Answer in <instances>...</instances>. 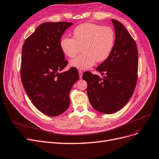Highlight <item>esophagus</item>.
Masks as SVG:
<instances>
[{
  "instance_id": "esophagus-1",
  "label": "esophagus",
  "mask_w": 159,
  "mask_h": 159,
  "mask_svg": "<svg viewBox=\"0 0 159 159\" xmlns=\"http://www.w3.org/2000/svg\"><path fill=\"white\" fill-rule=\"evenodd\" d=\"M79 77L81 79L82 78V71L81 70L79 71Z\"/></svg>"
}]
</instances>
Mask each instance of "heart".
I'll list each match as a JSON object with an SVG mask.
<instances>
[{
	"instance_id": "heart-1",
	"label": "heart",
	"mask_w": 159,
	"mask_h": 159,
	"mask_svg": "<svg viewBox=\"0 0 159 159\" xmlns=\"http://www.w3.org/2000/svg\"><path fill=\"white\" fill-rule=\"evenodd\" d=\"M115 41V33L108 26L102 27L93 23H84L73 30V38L64 36L60 41L61 51L73 58L81 49L82 54L70 61V66L80 70L92 67L95 61L106 60L111 53Z\"/></svg>"
}]
</instances>
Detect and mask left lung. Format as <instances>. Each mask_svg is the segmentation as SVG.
<instances>
[{"label":"left lung","mask_w":159,"mask_h":159,"mask_svg":"<svg viewBox=\"0 0 159 159\" xmlns=\"http://www.w3.org/2000/svg\"><path fill=\"white\" fill-rule=\"evenodd\" d=\"M115 41L108 58L96 68L102 77L84 73L87 94L92 107L106 114L116 112L132 97L136 85L139 54L136 42L120 22L112 19Z\"/></svg>","instance_id":"obj_1"}]
</instances>
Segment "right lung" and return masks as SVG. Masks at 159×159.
<instances>
[{
    "instance_id": "1",
    "label": "right lung",
    "mask_w": 159,
    "mask_h": 159,
    "mask_svg": "<svg viewBox=\"0 0 159 159\" xmlns=\"http://www.w3.org/2000/svg\"><path fill=\"white\" fill-rule=\"evenodd\" d=\"M72 25L43 23L23 45L20 77L24 89L33 105L49 116H59L68 108L69 95L79 79L74 67L59 73L67 64L60 49V39Z\"/></svg>"
}]
</instances>
